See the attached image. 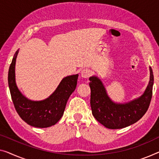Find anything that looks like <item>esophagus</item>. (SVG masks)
Wrapping results in <instances>:
<instances>
[{
    "label": "esophagus",
    "instance_id": "esophagus-1",
    "mask_svg": "<svg viewBox=\"0 0 159 159\" xmlns=\"http://www.w3.org/2000/svg\"><path fill=\"white\" fill-rule=\"evenodd\" d=\"M91 74V70L89 69H87V68H84V69H83L81 70V72H80V75H81V76L83 78H84V79H88V78L90 77Z\"/></svg>",
    "mask_w": 159,
    "mask_h": 159
}]
</instances>
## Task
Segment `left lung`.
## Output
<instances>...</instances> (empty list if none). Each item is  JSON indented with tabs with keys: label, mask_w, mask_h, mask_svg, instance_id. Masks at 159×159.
<instances>
[{
	"label": "left lung",
	"mask_w": 159,
	"mask_h": 159,
	"mask_svg": "<svg viewBox=\"0 0 159 159\" xmlns=\"http://www.w3.org/2000/svg\"><path fill=\"white\" fill-rule=\"evenodd\" d=\"M150 68V81L140 98L124 104L113 103L108 96L102 82L97 77L89 79L91 106L93 116L99 123L111 129L127 127L143 116L150 105L153 93V75Z\"/></svg>",
	"instance_id": "8db88e82"
}]
</instances>
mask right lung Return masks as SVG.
<instances>
[{"label":"right lung","instance_id":"obj_1","mask_svg":"<svg viewBox=\"0 0 159 159\" xmlns=\"http://www.w3.org/2000/svg\"><path fill=\"white\" fill-rule=\"evenodd\" d=\"M18 51L13 57L8 70V86L11 98L18 114L32 126L47 128L55 125L64 112L68 99L75 91L79 75L63 79L54 93L41 101L28 100L19 91L16 84L15 65Z\"/></svg>","mask_w":159,"mask_h":159}]
</instances>
